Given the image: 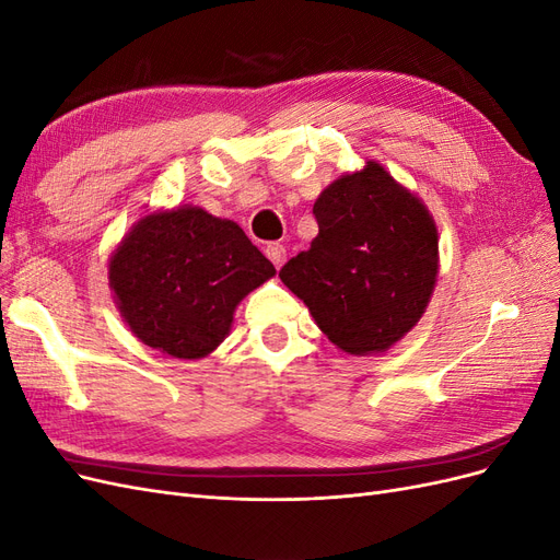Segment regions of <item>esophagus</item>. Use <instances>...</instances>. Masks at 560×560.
<instances>
[{"mask_svg": "<svg viewBox=\"0 0 560 560\" xmlns=\"http://www.w3.org/2000/svg\"><path fill=\"white\" fill-rule=\"evenodd\" d=\"M266 257L273 261V266L276 268H280L282 266V261H284V247L280 245V243H270V245H266Z\"/></svg>", "mask_w": 560, "mask_h": 560, "instance_id": "esophagus-1", "label": "esophagus"}]
</instances>
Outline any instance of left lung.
<instances>
[{"mask_svg":"<svg viewBox=\"0 0 560 560\" xmlns=\"http://www.w3.org/2000/svg\"><path fill=\"white\" fill-rule=\"evenodd\" d=\"M317 235L280 280L350 354L393 348L425 313L439 273L430 210L376 161L341 175L313 206Z\"/></svg>","mask_w":560,"mask_h":560,"instance_id":"left-lung-1","label":"left lung"}]
</instances>
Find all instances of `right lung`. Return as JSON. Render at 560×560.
I'll return each instance as SVG.
<instances>
[{
	"label": "right lung",
	"mask_w": 560,
	"mask_h": 560,
	"mask_svg": "<svg viewBox=\"0 0 560 560\" xmlns=\"http://www.w3.org/2000/svg\"><path fill=\"white\" fill-rule=\"evenodd\" d=\"M273 276L238 224L194 206L142 217L109 259V287L130 331L179 360L210 354L235 306Z\"/></svg>",
	"instance_id": "1"
}]
</instances>
